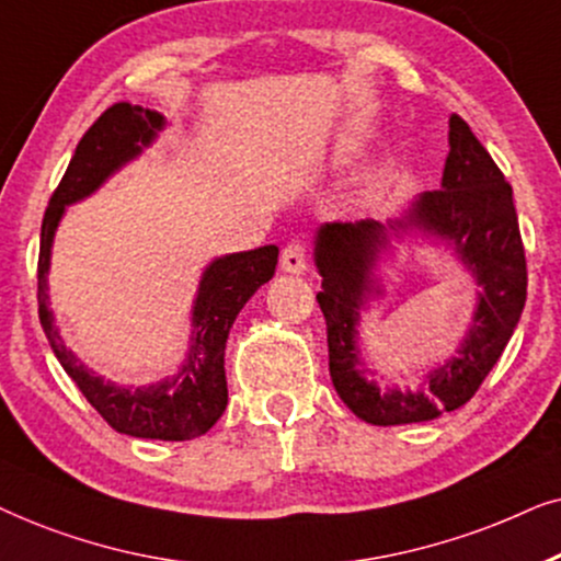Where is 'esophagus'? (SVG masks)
Listing matches in <instances>:
<instances>
[{
    "mask_svg": "<svg viewBox=\"0 0 561 561\" xmlns=\"http://www.w3.org/2000/svg\"><path fill=\"white\" fill-rule=\"evenodd\" d=\"M279 266L285 268L287 274H302L305 266H308V249H305V243L300 241L287 243L279 256Z\"/></svg>",
    "mask_w": 561,
    "mask_h": 561,
    "instance_id": "esophagus-1",
    "label": "esophagus"
}]
</instances>
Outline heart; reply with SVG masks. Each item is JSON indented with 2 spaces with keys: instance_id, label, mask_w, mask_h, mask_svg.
<instances>
[{
  "instance_id": "1",
  "label": "heart",
  "mask_w": 561,
  "mask_h": 561,
  "mask_svg": "<svg viewBox=\"0 0 561 561\" xmlns=\"http://www.w3.org/2000/svg\"><path fill=\"white\" fill-rule=\"evenodd\" d=\"M348 161V151L346 148H339V151H335V163H346Z\"/></svg>"
}]
</instances>
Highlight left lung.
Here are the masks:
<instances>
[{"label":"left lung","mask_w":561,"mask_h":561,"mask_svg":"<svg viewBox=\"0 0 561 561\" xmlns=\"http://www.w3.org/2000/svg\"><path fill=\"white\" fill-rule=\"evenodd\" d=\"M421 227L455 245L483 287L473 328L457 357L434 370L423 393H379L363 377L355 346L357 310L381 294L370 268L389 244L390 229ZM316 264L323 276L318 305L328 325V367L341 400L371 425L433 421L474 398L495 367L526 305V251L520 241L513 190L459 115L449 119V156L442 190L423 192L405 220L325 222L316 238Z\"/></svg>","instance_id":"8db88e82"}]
</instances>
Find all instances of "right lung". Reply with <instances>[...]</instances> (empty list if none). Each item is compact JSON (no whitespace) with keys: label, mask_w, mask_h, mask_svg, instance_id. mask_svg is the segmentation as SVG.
<instances>
[{"label":"right lung","mask_w":561,"mask_h":561,"mask_svg":"<svg viewBox=\"0 0 561 561\" xmlns=\"http://www.w3.org/2000/svg\"><path fill=\"white\" fill-rule=\"evenodd\" d=\"M163 128V115L156 110L117 102L94 119V125L79 140L73 159L61 184L50 197L41 228V256H37V305L41 323L50 348L81 394L96 413L117 433L156 442H190L203 436L218 423L228 405L226 382V341L230 325L251 295L274 276L276 245L230 253L215 259L205 268L197 300L192 310L190 354L179 375L148 387H117L89 371L69 348L54 325L48 310V266L50 245L66 205L92 194L112 171L136 159L140 148L151 146Z\"/></svg>","instance_id":"add662e5"}]
</instances>
